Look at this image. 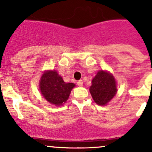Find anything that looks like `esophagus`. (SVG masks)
<instances>
[{
  "instance_id": "obj_1",
  "label": "esophagus",
  "mask_w": 152,
  "mask_h": 152,
  "mask_svg": "<svg viewBox=\"0 0 152 152\" xmlns=\"http://www.w3.org/2000/svg\"><path fill=\"white\" fill-rule=\"evenodd\" d=\"M77 85L79 86V87H82V85H83V81L82 80H79L77 82Z\"/></svg>"
}]
</instances>
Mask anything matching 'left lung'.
Instances as JSON below:
<instances>
[{"instance_id": "8db88e82", "label": "left lung", "mask_w": 152, "mask_h": 152, "mask_svg": "<svg viewBox=\"0 0 152 152\" xmlns=\"http://www.w3.org/2000/svg\"><path fill=\"white\" fill-rule=\"evenodd\" d=\"M90 92L97 104H107L117 93L116 81L113 75L106 70H99L92 80Z\"/></svg>"}]
</instances>
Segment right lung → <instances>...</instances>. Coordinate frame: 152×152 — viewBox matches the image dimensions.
Returning a JSON list of instances; mask_svg holds the SVG:
<instances>
[{
    "label": "right lung",
    "mask_w": 152,
    "mask_h": 152,
    "mask_svg": "<svg viewBox=\"0 0 152 152\" xmlns=\"http://www.w3.org/2000/svg\"><path fill=\"white\" fill-rule=\"evenodd\" d=\"M42 96L50 104L61 106L67 102L75 84L66 83L56 70H45L39 80Z\"/></svg>",
    "instance_id": "right-lung-1"
}]
</instances>
